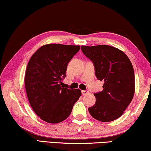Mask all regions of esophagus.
<instances>
[{
    "mask_svg": "<svg viewBox=\"0 0 151 151\" xmlns=\"http://www.w3.org/2000/svg\"><path fill=\"white\" fill-rule=\"evenodd\" d=\"M82 94L83 95H86V94H88V93H89V92L88 91H87V90H82Z\"/></svg>",
    "mask_w": 151,
    "mask_h": 151,
    "instance_id": "34e87169",
    "label": "esophagus"
}]
</instances>
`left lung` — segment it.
<instances>
[{"instance_id":"1","label":"left lung","mask_w":151,"mask_h":151,"mask_svg":"<svg viewBox=\"0 0 151 151\" xmlns=\"http://www.w3.org/2000/svg\"><path fill=\"white\" fill-rule=\"evenodd\" d=\"M82 52L94 63L95 75L104 81L103 90L96 93L90 115L101 122L120 118L132 101L135 75L130 59L122 50L109 45L82 46Z\"/></svg>"}]
</instances>
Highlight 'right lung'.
<instances>
[{"label": "right lung", "mask_w": 151, "mask_h": 151, "mask_svg": "<svg viewBox=\"0 0 151 151\" xmlns=\"http://www.w3.org/2000/svg\"><path fill=\"white\" fill-rule=\"evenodd\" d=\"M80 46L48 44L40 47L27 65L24 76L25 89L29 103L42 120L61 122L71 114L79 97V89L62 88L67 65Z\"/></svg>", "instance_id": "add662e5"}]
</instances>
